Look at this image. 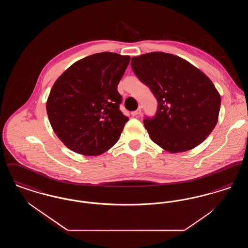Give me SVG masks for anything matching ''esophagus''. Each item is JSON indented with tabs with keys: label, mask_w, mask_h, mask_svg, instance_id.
Instances as JSON below:
<instances>
[{
	"label": "esophagus",
	"mask_w": 248,
	"mask_h": 248,
	"mask_svg": "<svg viewBox=\"0 0 248 248\" xmlns=\"http://www.w3.org/2000/svg\"><path fill=\"white\" fill-rule=\"evenodd\" d=\"M140 112H141V108H138L137 110L132 111V112H131V115H132V116H138Z\"/></svg>",
	"instance_id": "1"
}]
</instances>
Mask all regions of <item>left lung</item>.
<instances>
[{"instance_id":"1","label":"left lung","mask_w":248,"mask_h":248,"mask_svg":"<svg viewBox=\"0 0 248 248\" xmlns=\"http://www.w3.org/2000/svg\"><path fill=\"white\" fill-rule=\"evenodd\" d=\"M131 67L158 102L155 116L143 121L154 143L176 154L195 148L210 135L221 99L204 73L185 59L163 52L134 57Z\"/></svg>"}]
</instances>
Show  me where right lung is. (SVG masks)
Listing matches in <instances>:
<instances>
[{"label": "right lung", "mask_w": 248, "mask_h": 248, "mask_svg": "<svg viewBox=\"0 0 248 248\" xmlns=\"http://www.w3.org/2000/svg\"><path fill=\"white\" fill-rule=\"evenodd\" d=\"M129 56L102 52L81 59L54 83L48 119L59 140L83 155L103 154L118 141L128 117L120 110L117 85Z\"/></svg>", "instance_id": "right-lung-1"}]
</instances>
